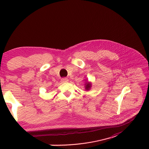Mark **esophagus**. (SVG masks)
<instances>
[{
  "mask_svg": "<svg viewBox=\"0 0 149 149\" xmlns=\"http://www.w3.org/2000/svg\"><path fill=\"white\" fill-rule=\"evenodd\" d=\"M69 81L68 78H63L61 80V81L63 82V83H65V82H68Z\"/></svg>",
  "mask_w": 149,
  "mask_h": 149,
  "instance_id": "1",
  "label": "esophagus"
}]
</instances>
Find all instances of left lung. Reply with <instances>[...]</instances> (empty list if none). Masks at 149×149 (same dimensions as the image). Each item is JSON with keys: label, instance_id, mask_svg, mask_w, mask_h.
Masks as SVG:
<instances>
[{"label": "left lung", "instance_id": "obj_1", "mask_svg": "<svg viewBox=\"0 0 149 149\" xmlns=\"http://www.w3.org/2000/svg\"><path fill=\"white\" fill-rule=\"evenodd\" d=\"M85 85H86V86H85L86 90H90V88H91V84L90 83H86Z\"/></svg>", "mask_w": 149, "mask_h": 149}]
</instances>
